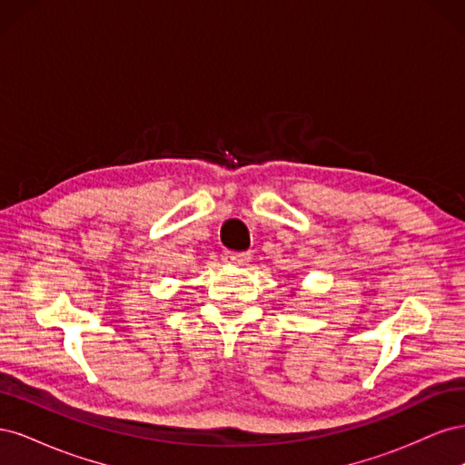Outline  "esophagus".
Instances as JSON below:
<instances>
[{
  "instance_id": "esophagus-1",
  "label": "esophagus",
  "mask_w": 465,
  "mask_h": 465,
  "mask_svg": "<svg viewBox=\"0 0 465 465\" xmlns=\"http://www.w3.org/2000/svg\"><path fill=\"white\" fill-rule=\"evenodd\" d=\"M250 262V252H224L223 263H234V265H244Z\"/></svg>"
}]
</instances>
